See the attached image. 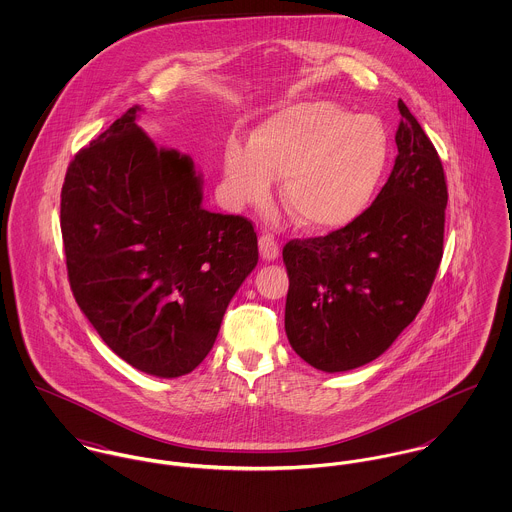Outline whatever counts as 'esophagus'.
I'll return each instance as SVG.
<instances>
[{"mask_svg": "<svg viewBox=\"0 0 512 512\" xmlns=\"http://www.w3.org/2000/svg\"><path fill=\"white\" fill-rule=\"evenodd\" d=\"M258 244H260V256L266 262H272V260H276L280 256V246H278V242H276V238L272 234H268V232L262 234Z\"/></svg>", "mask_w": 512, "mask_h": 512, "instance_id": "1", "label": "esophagus"}]
</instances>
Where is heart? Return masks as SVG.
I'll use <instances>...</instances> for the list:
<instances>
[{
	"instance_id": "1",
	"label": "heart",
	"mask_w": 512,
	"mask_h": 512,
	"mask_svg": "<svg viewBox=\"0 0 512 512\" xmlns=\"http://www.w3.org/2000/svg\"><path fill=\"white\" fill-rule=\"evenodd\" d=\"M390 161V138L374 116L329 102H299L268 118L254 146L230 140L224 177L232 197L258 205L282 177V201L293 219L315 232L355 224L372 207Z\"/></svg>"
}]
</instances>
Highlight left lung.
Returning <instances> with one entry per match:
<instances>
[{
	"label": "left lung",
	"instance_id": "8db88e82",
	"mask_svg": "<svg viewBox=\"0 0 512 512\" xmlns=\"http://www.w3.org/2000/svg\"><path fill=\"white\" fill-rule=\"evenodd\" d=\"M398 155L372 207L327 236L290 240L286 335L307 365L345 372L378 359L416 319L443 256L447 185L438 151L398 100Z\"/></svg>",
	"mask_w": 512,
	"mask_h": 512
}]
</instances>
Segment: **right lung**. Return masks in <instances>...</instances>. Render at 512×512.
<instances>
[{
  "mask_svg": "<svg viewBox=\"0 0 512 512\" xmlns=\"http://www.w3.org/2000/svg\"><path fill=\"white\" fill-rule=\"evenodd\" d=\"M134 106L74 155L61 230L74 299L102 341L159 378L189 374L258 264L244 217L203 209L189 155L157 147Z\"/></svg>",
  "mask_w": 512,
  "mask_h": 512,
  "instance_id": "add662e5",
  "label": "right lung"
}]
</instances>
